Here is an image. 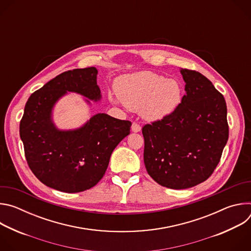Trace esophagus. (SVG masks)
<instances>
[{"mask_svg":"<svg viewBox=\"0 0 251 251\" xmlns=\"http://www.w3.org/2000/svg\"><path fill=\"white\" fill-rule=\"evenodd\" d=\"M132 131L133 132H135V133H137V132H140L141 131V126H140V124H138L137 122H133L132 123Z\"/></svg>","mask_w":251,"mask_h":251,"instance_id":"34e87169","label":"esophagus"}]
</instances>
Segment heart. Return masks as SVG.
I'll use <instances>...</instances> for the list:
<instances>
[{
  "label": "heart",
  "instance_id": "b5f03b06",
  "mask_svg": "<svg viewBox=\"0 0 251 251\" xmlns=\"http://www.w3.org/2000/svg\"><path fill=\"white\" fill-rule=\"evenodd\" d=\"M120 101L148 120H159L173 113L182 100V87L176 79L153 71L124 76L118 83Z\"/></svg>",
  "mask_w": 251,
  "mask_h": 251
}]
</instances>
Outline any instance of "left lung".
Instances as JSON below:
<instances>
[{
	"label": "left lung",
	"mask_w": 251,
	"mask_h": 251,
	"mask_svg": "<svg viewBox=\"0 0 251 251\" xmlns=\"http://www.w3.org/2000/svg\"><path fill=\"white\" fill-rule=\"evenodd\" d=\"M187 94L176 109L142 128L144 163L159 185L182 190L211 176L228 139L224 95L201 74L183 68Z\"/></svg>",
	"instance_id": "left-lung-1"
}]
</instances>
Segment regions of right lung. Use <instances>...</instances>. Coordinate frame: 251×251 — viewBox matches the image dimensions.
<instances>
[{
    "label": "right lung",
    "mask_w": 251,
    "mask_h": 251,
    "mask_svg": "<svg viewBox=\"0 0 251 251\" xmlns=\"http://www.w3.org/2000/svg\"><path fill=\"white\" fill-rule=\"evenodd\" d=\"M96 75L95 67L65 71L34 91L25 103L20 136L27 165L43 184L54 190L79 193L94 187L113 150L130 134V121L104 113L74 131H59L53 125L52 107L66 91L100 99Z\"/></svg>",
    "instance_id": "add662e5"
}]
</instances>
